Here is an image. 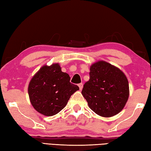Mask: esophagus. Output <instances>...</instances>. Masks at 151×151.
Wrapping results in <instances>:
<instances>
[{
	"instance_id": "34e87169",
	"label": "esophagus",
	"mask_w": 151,
	"mask_h": 151,
	"mask_svg": "<svg viewBox=\"0 0 151 151\" xmlns=\"http://www.w3.org/2000/svg\"><path fill=\"white\" fill-rule=\"evenodd\" d=\"M78 87L80 88V90H82V88H83V84H82V83H81V84H78Z\"/></svg>"
}]
</instances>
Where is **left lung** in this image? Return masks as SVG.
<instances>
[{
	"mask_svg": "<svg viewBox=\"0 0 151 151\" xmlns=\"http://www.w3.org/2000/svg\"><path fill=\"white\" fill-rule=\"evenodd\" d=\"M89 81L82 94L89 108L104 117H110L123 110L129 97V85L122 70L105 61L90 66Z\"/></svg>",
	"mask_w": 151,
	"mask_h": 151,
	"instance_id": "1",
	"label": "left lung"
}]
</instances>
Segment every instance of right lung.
Instances as JSON below:
<instances>
[{
  "label": "right lung",
  "instance_id": "add662e5",
  "mask_svg": "<svg viewBox=\"0 0 151 151\" xmlns=\"http://www.w3.org/2000/svg\"><path fill=\"white\" fill-rule=\"evenodd\" d=\"M78 90V86L70 82L69 75L62 71L58 63L41 67L30 80L28 88L31 104L45 116L59 113Z\"/></svg>",
  "mask_w": 151,
  "mask_h": 151
}]
</instances>
